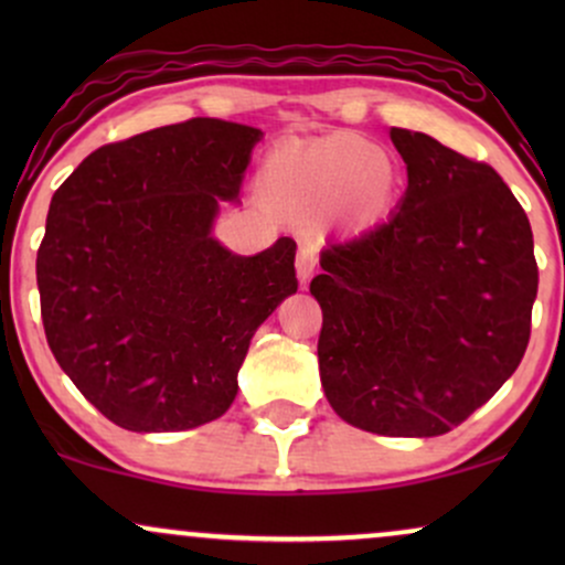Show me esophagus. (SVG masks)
<instances>
[{
  "instance_id": "obj_1",
  "label": "esophagus",
  "mask_w": 565,
  "mask_h": 565,
  "mask_svg": "<svg viewBox=\"0 0 565 565\" xmlns=\"http://www.w3.org/2000/svg\"><path fill=\"white\" fill-rule=\"evenodd\" d=\"M316 263H319V246H316L313 242H300V252H297V278L305 284L310 278V274H313Z\"/></svg>"
}]
</instances>
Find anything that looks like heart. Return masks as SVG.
<instances>
[{"mask_svg":"<svg viewBox=\"0 0 565 565\" xmlns=\"http://www.w3.org/2000/svg\"><path fill=\"white\" fill-rule=\"evenodd\" d=\"M265 191L295 217L329 210L348 228L372 225L393 199L391 159L374 142L337 132L308 146H281L265 159Z\"/></svg>","mask_w":565,"mask_h":565,"instance_id":"obj_1","label":"heart"}]
</instances>
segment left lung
Returning <instances> with one entry per match:
<instances>
[{"label": "left lung", "mask_w": 565, "mask_h": 565, "mask_svg": "<svg viewBox=\"0 0 565 565\" xmlns=\"http://www.w3.org/2000/svg\"><path fill=\"white\" fill-rule=\"evenodd\" d=\"M408 185L377 228L321 252L319 372L348 425L444 436L515 372L540 270L523 206L494 167L391 129Z\"/></svg>", "instance_id": "8db88e82"}]
</instances>
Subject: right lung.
<instances>
[{"label":"right lung","instance_id":"obj_1","mask_svg":"<svg viewBox=\"0 0 565 565\" xmlns=\"http://www.w3.org/2000/svg\"><path fill=\"white\" fill-rule=\"evenodd\" d=\"M260 129L188 119L97 148L50 201L36 252L55 361L114 425L172 433L228 412L252 334L297 291V244L212 236Z\"/></svg>","mask_w":565,"mask_h":565}]
</instances>
